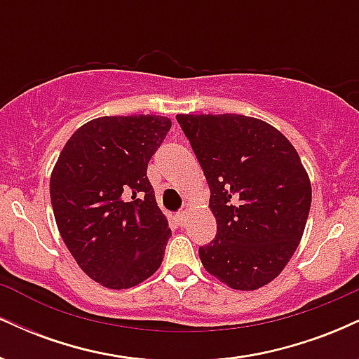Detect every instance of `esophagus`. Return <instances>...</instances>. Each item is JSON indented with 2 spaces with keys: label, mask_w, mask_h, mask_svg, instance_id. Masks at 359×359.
Listing matches in <instances>:
<instances>
[{
  "label": "esophagus",
  "mask_w": 359,
  "mask_h": 359,
  "mask_svg": "<svg viewBox=\"0 0 359 359\" xmlns=\"http://www.w3.org/2000/svg\"><path fill=\"white\" fill-rule=\"evenodd\" d=\"M185 216H187V214H185V211H180V212L175 214V219H177V222H179L180 226L185 224Z\"/></svg>",
  "instance_id": "1"
}]
</instances>
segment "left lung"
<instances>
[{
    "mask_svg": "<svg viewBox=\"0 0 359 359\" xmlns=\"http://www.w3.org/2000/svg\"><path fill=\"white\" fill-rule=\"evenodd\" d=\"M211 191L216 238L204 269L228 287L255 290L285 269L311 211V180L282 133L243 114H177Z\"/></svg>",
    "mask_w": 359,
    "mask_h": 359,
    "instance_id": "1",
    "label": "left lung"
}]
</instances>
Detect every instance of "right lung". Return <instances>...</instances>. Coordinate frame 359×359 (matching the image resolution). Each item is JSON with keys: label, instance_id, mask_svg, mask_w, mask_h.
<instances>
[{"label": "right lung", "instance_id": "obj_1", "mask_svg": "<svg viewBox=\"0 0 359 359\" xmlns=\"http://www.w3.org/2000/svg\"><path fill=\"white\" fill-rule=\"evenodd\" d=\"M172 123L165 116H102L65 143L50 177L57 228L77 265L121 290L158 270L168 222L147 177Z\"/></svg>", "mask_w": 359, "mask_h": 359}]
</instances>
